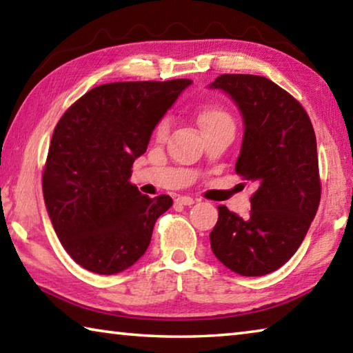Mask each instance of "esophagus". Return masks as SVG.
Here are the masks:
<instances>
[{
  "mask_svg": "<svg viewBox=\"0 0 353 353\" xmlns=\"http://www.w3.org/2000/svg\"><path fill=\"white\" fill-rule=\"evenodd\" d=\"M176 204H179V205H193L194 199L191 198V196H179V198L176 199Z\"/></svg>",
  "mask_w": 353,
  "mask_h": 353,
  "instance_id": "34e87169",
  "label": "esophagus"
}]
</instances>
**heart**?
Instances as JSON below:
<instances>
[{
	"label": "heart",
	"mask_w": 353,
	"mask_h": 353,
	"mask_svg": "<svg viewBox=\"0 0 353 353\" xmlns=\"http://www.w3.org/2000/svg\"><path fill=\"white\" fill-rule=\"evenodd\" d=\"M199 124H201V128L204 129V128H210V126H218V124H234V121H232V117L229 115V112L224 110L223 107L213 105V107H207V109L201 112ZM166 130H168V121L163 119V121L159 124L157 134L163 135Z\"/></svg>",
	"instance_id": "b5f03b06"
}]
</instances>
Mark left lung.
I'll list each match as a JSON object with an SVG mask.
<instances>
[{"instance_id": "left-lung-1", "label": "left lung", "mask_w": 353, "mask_h": 353, "mask_svg": "<svg viewBox=\"0 0 353 353\" xmlns=\"http://www.w3.org/2000/svg\"><path fill=\"white\" fill-rule=\"evenodd\" d=\"M208 88L224 92L241 113L235 171L256 187L248 218L218 207L212 250L240 276H265L294 255L318 212L314 130L303 107L266 77L221 74Z\"/></svg>"}]
</instances>
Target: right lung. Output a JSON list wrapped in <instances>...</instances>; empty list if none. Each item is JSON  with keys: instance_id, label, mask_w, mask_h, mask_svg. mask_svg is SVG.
Segmentation results:
<instances>
[{"instance_id": "right-lung-1", "label": "right lung", "mask_w": 353, "mask_h": 353, "mask_svg": "<svg viewBox=\"0 0 353 353\" xmlns=\"http://www.w3.org/2000/svg\"><path fill=\"white\" fill-rule=\"evenodd\" d=\"M190 79L112 82L63 113L48 151L43 199L63 249L87 271L112 276L135 265L154 224L172 205L129 182L135 159Z\"/></svg>"}]
</instances>
